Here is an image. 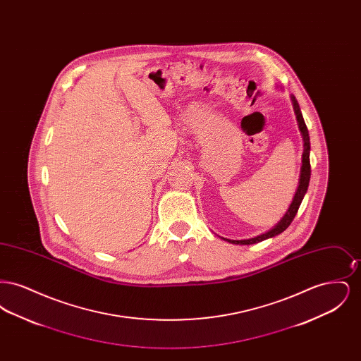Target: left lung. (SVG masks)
<instances>
[{
	"label": "left lung",
	"mask_w": 361,
	"mask_h": 361,
	"mask_svg": "<svg viewBox=\"0 0 361 361\" xmlns=\"http://www.w3.org/2000/svg\"><path fill=\"white\" fill-rule=\"evenodd\" d=\"M290 97H291L292 106H293V112H295V116H296V121H298V126H299V131H300L302 137H303V154H302V166H300V176H299V185L296 188L291 204L288 207V209L286 211L284 216L272 228L267 230L262 234H258V235L253 237V238H247V240H228V238H224V237L219 235L222 240H227L228 243H234V245H253V243H258V242L268 240V238H274L276 235L281 234L291 224L295 215H296V212H298V209H299V207H300V203H302V200H303V197H305V195L307 192L310 176H311L309 130L306 127L303 115L300 112V106H299V104L296 102L295 96L291 94Z\"/></svg>",
	"instance_id": "1"
}]
</instances>
